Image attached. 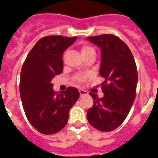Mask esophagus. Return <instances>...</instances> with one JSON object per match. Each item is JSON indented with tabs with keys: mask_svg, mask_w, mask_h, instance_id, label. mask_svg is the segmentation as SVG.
<instances>
[{
	"mask_svg": "<svg viewBox=\"0 0 158 158\" xmlns=\"http://www.w3.org/2000/svg\"><path fill=\"white\" fill-rule=\"evenodd\" d=\"M79 94H80V97L85 96V95H87V94H88V92L85 91V90H84V89H79Z\"/></svg>",
	"mask_w": 158,
	"mask_h": 158,
	"instance_id": "esophagus-1",
	"label": "esophagus"
}]
</instances>
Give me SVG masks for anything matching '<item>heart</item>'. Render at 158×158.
Returning <instances> with one entry per match:
<instances>
[{
    "label": "heart",
    "mask_w": 158,
    "mask_h": 158,
    "mask_svg": "<svg viewBox=\"0 0 158 158\" xmlns=\"http://www.w3.org/2000/svg\"><path fill=\"white\" fill-rule=\"evenodd\" d=\"M81 53L84 56H86L88 54L95 53V50H94V48L93 47H91V46L84 45L81 48ZM85 78H86V76L84 75V74H78L76 76V80L78 82H82L84 81Z\"/></svg>",
    "instance_id": "b5f03b06"
}]
</instances>
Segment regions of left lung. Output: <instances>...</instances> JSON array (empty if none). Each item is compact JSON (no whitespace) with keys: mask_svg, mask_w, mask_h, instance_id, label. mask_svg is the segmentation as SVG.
<instances>
[{"mask_svg":"<svg viewBox=\"0 0 158 158\" xmlns=\"http://www.w3.org/2000/svg\"><path fill=\"white\" fill-rule=\"evenodd\" d=\"M87 40L101 49L100 74L104 96L89 93L94 106L87 111L89 124L103 132L119 127L127 117L136 96L137 67L128 46L112 34L89 37Z\"/></svg>","mask_w":158,"mask_h":158,"instance_id":"8db88e82","label":"left lung"}]
</instances>
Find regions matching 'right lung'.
<instances>
[{
  "label": "right lung",
  "mask_w": 158,
  "mask_h": 158,
  "mask_svg": "<svg viewBox=\"0 0 158 158\" xmlns=\"http://www.w3.org/2000/svg\"><path fill=\"white\" fill-rule=\"evenodd\" d=\"M76 38L63 36L41 38L22 66L19 93L23 110L33 127L43 135H53L65 126L69 109L79 98L78 89L74 87L58 94L52 84V79L63 71V53Z\"/></svg>",
  "instance_id": "add662e5"
}]
</instances>
